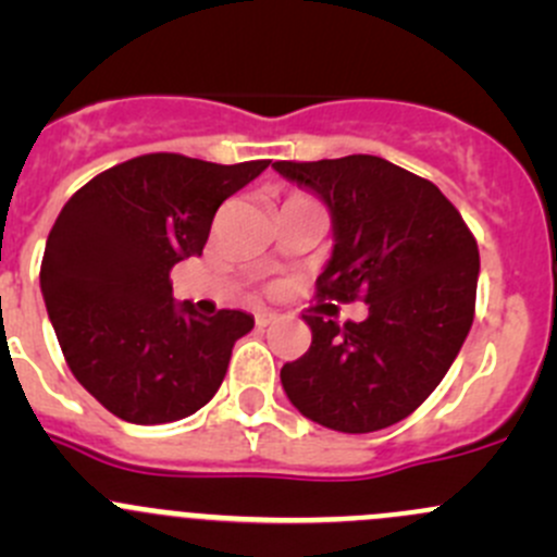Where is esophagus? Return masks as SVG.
I'll return each mask as SVG.
<instances>
[{"label": "esophagus", "instance_id": "esophagus-1", "mask_svg": "<svg viewBox=\"0 0 557 557\" xmlns=\"http://www.w3.org/2000/svg\"><path fill=\"white\" fill-rule=\"evenodd\" d=\"M274 320H277V312H272V310L256 312V325H258V329H267V325H272Z\"/></svg>", "mask_w": 557, "mask_h": 557}]
</instances>
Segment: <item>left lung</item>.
I'll use <instances>...</instances> for the list:
<instances>
[{"label":"left lung","instance_id":"obj_1","mask_svg":"<svg viewBox=\"0 0 557 557\" xmlns=\"http://www.w3.org/2000/svg\"><path fill=\"white\" fill-rule=\"evenodd\" d=\"M334 218V252L314 299L367 301L356 323L301 314L312 345L280 369L305 418L369 434L412 414L442 383L474 320L480 250L431 180L380 156L274 161Z\"/></svg>","mask_w":557,"mask_h":557}]
</instances>
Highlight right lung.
<instances>
[{"label": "right lung", "instance_id": "right-lung-1", "mask_svg": "<svg viewBox=\"0 0 557 557\" xmlns=\"http://www.w3.org/2000/svg\"><path fill=\"white\" fill-rule=\"evenodd\" d=\"M267 166L137 156L88 180L59 212L39 285L66 367L107 412L172 423L218 393L252 318L177 307L170 272L201 256L218 207Z\"/></svg>", "mask_w": 557, "mask_h": 557}]
</instances>
